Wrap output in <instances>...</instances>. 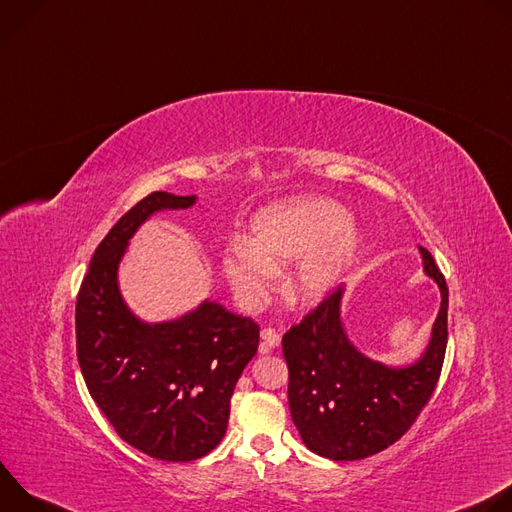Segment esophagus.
<instances>
[{
    "label": "esophagus",
    "mask_w": 512,
    "mask_h": 512,
    "mask_svg": "<svg viewBox=\"0 0 512 512\" xmlns=\"http://www.w3.org/2000/svg\"><path fill=\"white\" fill-rule=\"evenodd\" d=\"M261 352H269L271 348H277L281 344V336L275 328H263L261 330Z\"/></svg>",
    "instance_id": "obj_1"
}]
</instances>
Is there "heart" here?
Instances as JSON below:
<instances>
[{"label": "heart", "mask_w": 512, "mask_h": 512, "mask_svg": "<svg viewBox=\"0 0 512 512\" xmlns=\"http://www.w3.org/2000/svg\"><path fill=\"white\" fill-rule=\"evenodd\" d=\"M348 223L350 212L342 204L318 196L261 210L251 239H233L221 261L239 306L261 308L279 267L294 259L300 261L285 283L287 300L312 306L328 296L360 249V235Z\"/></svg>", "instance_id": "heart-1"}]
</instances>
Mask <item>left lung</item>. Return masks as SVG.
Wrapping results in <instances>:
<instances>
[{
  "mask_svg": "<svg viewBox=\"0 0 512 512\" xmlns=\"http://www.w3.org/2000/svg\"><path fill=\"white\" fill-rule=\"evenodd\" d=\"M419 251L425 273L440 285L442 306L425 352L409 367H385L352 346L340 320V285L283 334L291 419L304 444L322 458L362 460L393 446L440 379L448 344V285L431 253Z\"/></svg>",
  "mask_w": 512,
  "mask_h": 512,
  "instance_id": "left-lung-1",
  "label": "left lung"
}]
</instances>
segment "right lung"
<instances>
[{"label":"right lung","mask_w":512,"mask_h":512,"mask_svg":"<svg viewBox=\"0 0 512 512\" xmlns=\"http://www.w3.org/2000/svg\"><path fill=\"white\" fill-rule=\"evenodd\" d=\"M194 202L152 192L129 208L99 243L77 296V358L91 397L123 442L162 462H192L218 446L259 346V326L216 302L145 324L119 294L117 267L139 225Z\"/></svg>","instance_id":"add662e5"}]
</instances>
